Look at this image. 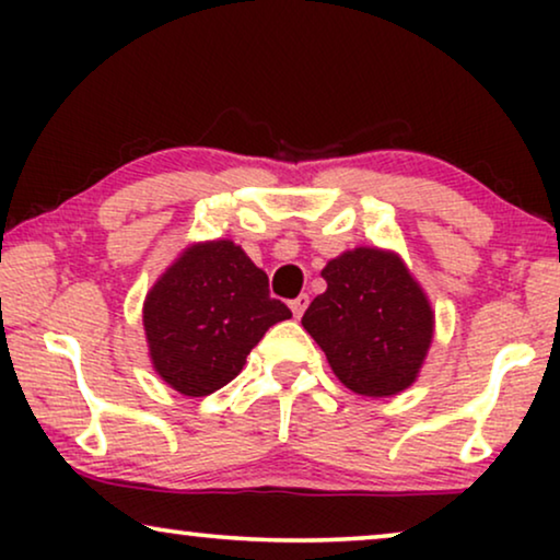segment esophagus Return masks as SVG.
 <instances>
[{
  "instance_id": "esophagus-1",
  "label": "esophagus",
  "mask_w": 560,
  "mask_h": 560,
  "mask_svg": "<svg viewBox=\"0 0 560 560\" xmlns=\"http://www.w3.org/2000/svg\"><path fill=\"white\" fill-rule=\"evenodd\" d=\"M305 308H308V295H305V293L298 295L295 301H290V311H293L295 318H301Z\"/></svg>"
}]
</instances>
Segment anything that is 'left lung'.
Here are the masks:
<instances>
[{
	"mask_svg": "<svg viewBox=\"0 0 560 560\" xmlns=\"http://www.w3.org/2000/svg\"><path fill=\"white\" fill-rule=\"evenodd\" d=\"M303 328L351 393L389 397L416 382L433 341V311L395 252L357 247L331 259Z\"/></svg>",
	"mask_w": 560,
	"mask_h": 560,
	"instance_id": "left-lung-1",
	"label": "left lung"
}]
</instances>
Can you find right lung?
I'll use <instances>...</instances> for the list:
<instances>
[{"mask_svg":"<svg viewBox=\"0 0 560 560\" xmlns=\"http://www.w3.org/2000/svg\"><path fill=\"white\" fill-rule=\"evenodd\" d=\"M293 316L267 275L229 240L190 244L144 298L155 372L188 397L217 393L242 372L265 331Z\"/></svg>","mask_w":560,"mask_h":560,"instance_id":"1","label":"right lung"}]
</instances>
